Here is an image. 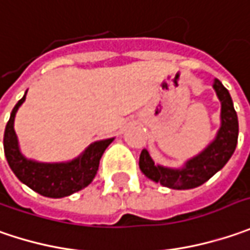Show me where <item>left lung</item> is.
Segmentation results:
<instances>
[{
  "label": "left lung",
  "mask_w": 250,
  "mask_h": 250,
  "mask_svg": "<svg viewBox=\"0 0 250 250\" xmlns=\"http://www.w3.org/2000/svg\"><path fill=\"white\" fill-rule=\"evenodd\" d=\"M212 88L221 102V127L215 138L199 155L190 158L185 162L183 168L178 169L157 165L148 151L143 149L140 155V169L148 179L169 189H193L214 176L232 157L238 143V116L228 89L218 80H214Z\"/></svg>",
  "instance_id": "left-lung-1"
}]
</instances>
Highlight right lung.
<instances>
[{
    "label": "right lung",
    "mask_w": 250,
    "mask_h": 250,
    "mask_svg": "<svg viewBox=\"0 0 250 250\" xmlns=\"http://www.w3.org/2000/svg\"><path fill=\"white\" fill-rule=\"evenodd\" d=\"M25 99L26 93L12 109L4 133V152L9 168L22 183L46 197L60 199L86 188L95 178L99 161L113 138L95 141L80 157L68 162L46 164L27 159L19 149L17 133L14 130L15 114Z\"/></svg>",
    "instance_id": "obj_1"
}]
</instances>
